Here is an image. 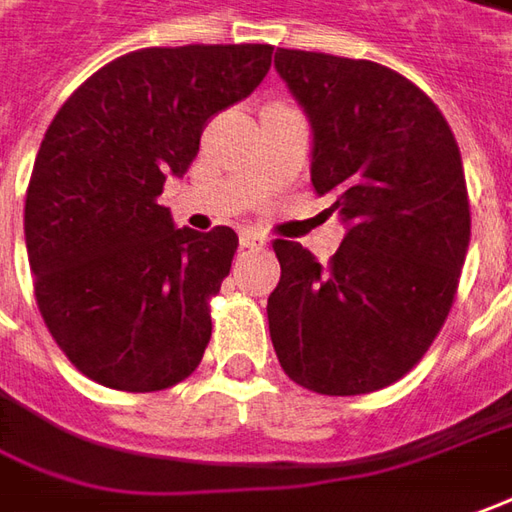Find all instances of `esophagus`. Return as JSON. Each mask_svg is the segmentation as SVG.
Segmentation results:
<instances>
[{
  "label": "esophagus",
  "instance_id": "1",
  "mask_svg": "<svg viewBox=\"0 0 512 512\" xmlns=\"http://www.w3.org/2000/svg\"><path fill=\"white\" fill-rule=\"evenodd\" d=\"M266 243H269V238L257 229H243L241 232V246H246V249H263Z\"/></svg>",
  "mask_w": 512,
  "mask_h": 512
}]
</instances>
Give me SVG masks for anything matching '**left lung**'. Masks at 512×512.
Returning <instances> with one entry per match:
<instances>
[{
	"instance_id": "obj_1",
	"label": "left lung",
	"mask_w": 512,
	"mask_h": 512,
	"mask_svg": "<svg viewBox=\"0 0 512 512\" xmlns=\"http://www.w3.org/2000/svg\"><path fill=\"white\" fill-rule=\"evenodd\" d=\"M305 111L311 182L347 227L322 266L274 241L271 344L285 375L319 395H364L409 373L446 322L471 241L462 156L415 83L373 61L277 50Z\"/></svg>"
}]
</instances>
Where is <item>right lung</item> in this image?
<instances>
[{"label": "right lung", "mask_w": 512, "mask_h": 512, "mask_svg": "<svg viewBox=\"0 0 512 512\" xmlns=\"http://www.w3.org/2000/svg\"><path fill=\"white\" fill-rule=\"evenodd\" d=\"M269 44L148 47L111 61L41 139L24 243L38 311L86 378L123 392L184 381L210 342V297L238 235L176 227L159 204L212 114L255 92Z\"/></svg>", "instance_id": "obj_1"}]
</instances>
